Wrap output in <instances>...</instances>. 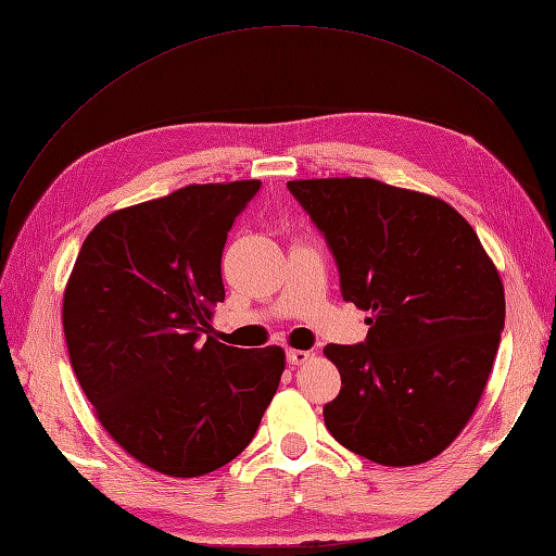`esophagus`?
<instances>
[{
    "instance_id": "obj_1",
    "label": "esophagus",
    "mask_w": 556,
    "mask_h": 556,
    "mask_svg": "<svg viewBox=\"0 0 556 556\" xmlns=\"http://www.w3.org/2000/svg\"><path fill=\"white\" fill-rule=\"evenodd\" d=\"M313 357V352L311 350H288V362L292 364V366H299V364H304V362H308Z\"/></svg>"
}]
</instances>
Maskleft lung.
<instances>
[{
	"mask_svg": "<svg viewBox=\"0 0 556 556\" xmlns=\"http://www.w3.org/2000/svg\"><path fill=\"white\" fill-rule=\"evenodd\" d=\"M333 252L341 292L368 311L359 345H327L341 392L329 433L382 466L450 447L490 380L506 294L476 229L447 201L374 178L290 180Z\"/></svg>",
	"mask_w": 556,
	"mask_h": 556,
	"instance_id": "obj_1",
	"label": "left lung"
}]
</instances>
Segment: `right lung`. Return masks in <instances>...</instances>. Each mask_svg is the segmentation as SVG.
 Masks as SVG:
<instances>
[{"label":"right lung","mask_w":556,"mask_h":556,"mask_svg":"<svg viewBox=\"0 0 556 556\" xmlns=\"http://www.w3.org/2000/svg\"><path fill=\"white\" fill-rule=\"evenodd\" d=\"M260 180L188 185L113 211L83 241L62 299L72 368L129 457L199 478L248 447L285 371L278 345L215 339L227 231Z\"/></svg>","instance_id":"obj_1"}]
</instances>
